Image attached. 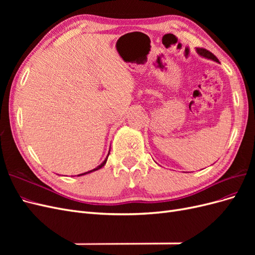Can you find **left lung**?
I'll list each match as a JSON object with an SVG mask.
<instances>
[{
    "mask_svg": "<svg viewBox=\"0 0 255 255\" xmlns=\"http://www.w3.org/2000/svg\"><path fill=\"white\" fill-rule=\"evenodd\" d=\"M197 52H198V54H200V55L203 56V57L213 59V60H215V61H219V60H218V58L216 57L212 52L207 51L206 49H203V48H198V49H197Z\"/></svg>",
    "mask_w": 255,
    "mask_h": 255,
    "instance_id": "obj_1",
    "label": "left lung"
}]
</instances>
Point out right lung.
Wrapping results in <instances>:
<instances>
[{"label":"right lung","instance_id":"add662e5","mask_svg":"<svg viewBox=\"0 0 255 255\" xmlns=\"http://www.w3.org/2000/svg\"><path fill=\"white\" fill-rule=\"evenodd\" d=\"M109 155H110V153H109ZM106 160H107V157H106V159L103 161V163L100 165V166H98L97 168H95V169H92V170H90V171H88V172H85V173H82V174H79V175H84V174H87V173H90V172H92V171H96V170H98V169H100V168H102L105 164H106Z\"/></svg>","mask_w":255,"mask_h":255}]
</instances>
